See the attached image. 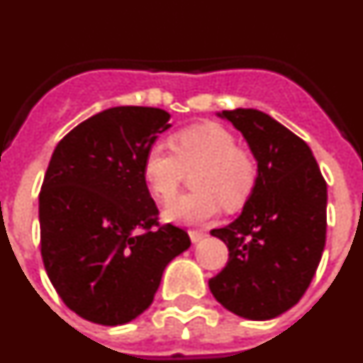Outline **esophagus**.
<instances>
[{"mask_svg": "<svg viewBox=\"0 0 363 363\" xmlns=\"http://www.w3.org/2000/svg\"><path fill=\"white\" fill-rule=\"evenodd\" d=\"M189 236H191L192 243H198V242H201V240H203L207 234L201 233V230H189Z\"/></svg>", "mask_w": 363, "mask_h": 363, "instance_id": "esophagus-1", "label": "esophagus"}]
</instances>
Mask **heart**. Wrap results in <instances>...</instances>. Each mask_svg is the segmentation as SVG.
Here are the masks:
<instances>
[{
  "label": "heart",
  "instance_id": "heart-1",
  "mask_svg": "<svg viewBox=\"0 0 363 363\" xmlns=\"http://www.w3.org/2000/svg\"><path fill=\"white\" fill-rule=\"evenodd\" d=\"M172 150L152 145L143 156L142 174L156 200L171 201L187 172H196V194L182 196L163 211L167 221L179 225H201L213 220L223 203L227 211L240 209L251 196L258 167L223 125L200 123L179 130L171 140Z\"/></svg>",
  "mask_w": 363,
  "mask_h": 363
}]
</instances>
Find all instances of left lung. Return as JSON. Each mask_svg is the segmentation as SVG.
Listing matches in <instances>:
<instances>
[{
  "instance_id": "left-lung-1",
  "label": "left lung",
  "mask_w": 363,
  "mask_h": 363,
  "mask_svg": "<svg viewBox=\"0 0 363 363\" xmlns=\"http://www.w3.org/2000/svg\"><path fill=\"white\" fill-rule=\"evenodd\" d=\"M247 140L258 178L242 214L211 234L229 247V262L209 280L230 313L271 320L296 306L325 247L327 184L301 138L256 108L220 114Z\"/></svg>"
}]
</instances>
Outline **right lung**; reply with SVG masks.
<instances>
[{"label": "right lung", "instance_id": "right-lung-1", "mask_svg": "<svg viewBox=\"0 0 363 363\" xmlns=\"http://www.w3.org/2000/svg\"><path fill=\"white\" fill-rule=\"evenodd\" d=\"M154 107H112L57 143L40 192V245L50 284L70 311L121 325L152 303L167 264L191 245L160 225L142 163L171 127Z\"/></svg>", "mask_w": 363, "mask_h": 363}]
</instances>
